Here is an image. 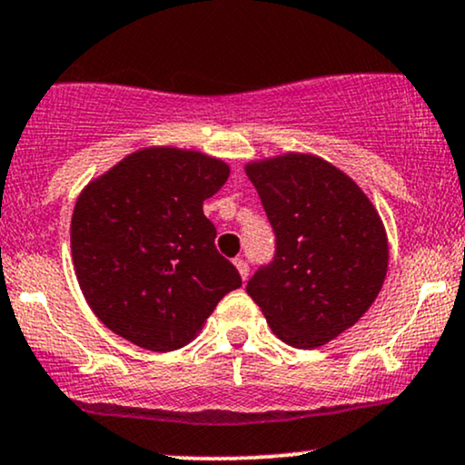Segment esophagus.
I'll use <instances>...</instances> for the list:
<instances>
[{"label": "esophagus", "mask_w": 465, "mask_h": 465, "mask_svg": "<svg viewBox=\"0 0 465 465\" xmlns=\"http://www.w3.org/2000/svg\"><path fill=\"white\" fill-rule=\"evenodd\" d=\"M233 264H236V269H238L240 277H242V282H247L249 280V264H247V260L236 258V260H233Z\"/></svg>", "instance_id": "1"}]
</instances>
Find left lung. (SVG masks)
Masks as SVG:
<instances>
[{
  "label": "left lung",
  "mask_w": 465,
  "mask_h": 465,
  "mask_svg": "<svg viewBox=\"0 0 465 465\" xmlns=\"http://www.w3.org/2000/svg\"><path fill=\"white\" fill-rule=\"evenodd\" d=\"M275 229V262L249 280L277 339L314 350L370 311L387 277L389 240L370 196L311 153L244 163Z\"/></svg>",
  "instance_id": "left-lung-1"
}]
</instances>
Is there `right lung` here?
I'll return each instance as SVG.
<instances>
[{"instance_id": "obj_1", "label": "right lung", "mask_w": 465, "mask_h": 465, "mask_svg": "<svg viewBox=\"0 0 465 465\" xmlns=\"http://www.w3.org/2000/svg\"><path fill=\"white\" fill-rule=\"evenodd\" d=\"M227 179L229 165L212 154L146 146L84 185L69 227L74 271L111 332L143 350H179L240 288L203 214Z\"/></svg>"}]
</instances>
